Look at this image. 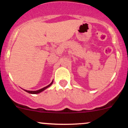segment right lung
<instances>
[{
    "label": "right lung",
    "instance_id": "obj_1",
    "mask_svg": "<svg viewBox=\"0 0 128 128\" xmlns=\"http://www.w3.org/2000/svg\"><path fill=\"white\" fill-rule=\"evenodd\" d=\"M53 81H54V80H52V82L49 85H48V86H45V87L42 88L40 89V90H36V91H28V90H24L25 91V92H29V93H30V94H38V93H40V92H43V91L44 90H46V88H48V87H49V86H50L51 85H52V84H53Z\"/></svg>",
    "mask_w": 128,
    "mask_h": 128
}]
</instances>
